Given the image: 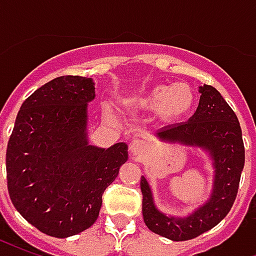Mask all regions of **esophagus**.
Listing matches in <instances>:
<instances>
[{
	"label": "esophagus",
	"instance_id": "obj_1",
	"mask_svg": "<svg viewBox=\"0 0 256 256\" xmlns=\"http://www.w3.org/2000/svg\"><path fill=\"white\" fill-rule=\"evenodd\" d=\"M145 148H146V144H145L144 140L134 138L130 144H128V150L133 155H140L141 152H144Z\"/></svg>",
	"mask_w": 256,
	"mask_h": 256
}]
</instances>
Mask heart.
Segmentation results:
<instances>
[{
  "label": "heart",
  "instance_id": "obj_1",
  "mask_svg": "<svg viewBox=\"0 0 256 256\" xmlns=\"http://www.w3.org/2000/svg\"><path fill=\"white\" fill-rule=\"evenodd\" d=\"M194 104V94L188 84H156L144 94L136 97L133 106L140 110L160 112L167 119H178L186 115Z\"/></svg>",
  "mask_w": 256,
  "mask_h": 256
}]
</instances>
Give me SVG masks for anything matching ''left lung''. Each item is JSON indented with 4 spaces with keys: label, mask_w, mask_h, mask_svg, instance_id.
I'll return each mask as SVG.
<instances>
[{
    "label": "left lung",
    "mask_w": 256,
    "mask_h": 256,
    "mask_svg": "<svg viewBox=\"0 0 256 256\" xmlns=\"http://www.w3.org/2000/svg\"><path fill=\"white\" fill-rule=\"evenodd\" d=\"M200 101L188 122L160 130L158 136L166 141H180L208 150L214 159V192L208 203L188 218H168L155 208L150 189L141 177L142 215L146 228L172 242H185L200 236L218 225L230 211L238 190L246 150L242 128L229 104L218 90L204 84Z\"/></svg>",
    "instance_id": "1"
}]
</instances>
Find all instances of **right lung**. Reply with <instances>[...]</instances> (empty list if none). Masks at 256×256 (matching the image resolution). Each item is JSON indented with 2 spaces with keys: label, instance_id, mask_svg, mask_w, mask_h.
Returning a JSON list of instances; mask_svg holds the SVG:
<instances>
[{
  "label": "right lung",
  "instance_id": "1",
  "mask_svg": "<svg viewBox=\"0 0 256 256\" xmlns=\"http://www.w3.org/2000/svg\"><path fill=\"white\" fill-rule=\"evenodd\" d=\"M92 79L64 75L36 89L20 106L6 148V184L14 208L38 230L68 237L86 230L102 193L128 160V145H88L86 106Z\"/></svg>",
  "mask_w": 256,
  "mask_h": 256
}]
</instances>
